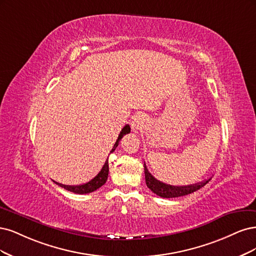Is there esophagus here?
<instances>
[{"label":"esophagus","instance_id":"esophagus-1","mask_svg":"<svg viewBox=\"0 0 256 256\" xmlns=\"http://www.w3.org/2000/svg\"><path fill=\"white\" fill-rule=\"evenodd\" d=\"M146 126V118L144 114H137V116L132 120L130 128L134 132H142Z\"/></svg>","mask_w":256,"mask_h":256}]
</instances>
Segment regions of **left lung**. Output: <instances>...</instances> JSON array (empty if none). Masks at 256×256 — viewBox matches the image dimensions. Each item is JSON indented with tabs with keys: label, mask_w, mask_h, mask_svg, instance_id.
<instances>
[{
	"label": "left lung",
	"mask_w": 256,
	"mask_h": 256,
	"mask_svg": "<svg viewBox=\"0 0 256 256\" xmlns=\"http://www.w3.org/2000/svg\"><path fill=\"white\" fill-rule=\"evenodd\" d=\"M144 176H146V184L148 188H150L151 190L162 198H178L186 196L189 194H192L196 192L198 189H200L204 185L208 184L210 178L205 180L203 182L196 183L194 185H187V186H172L164 184L160 180H156L151 173L148 170L146 164H144Z\"/></svg>",
	"instance_id": "8db88e82"
}]
</instances>
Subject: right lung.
<instances>
[{"mask_svg":"<svg viewBox=\"0 0 256 256\" xmlns=\"http://www.w3.org/2000/svg\"><path fill=\"white\" fill-rule=\"evenodd\" d=\"M130 132V128L128 124H126L124 128L121 130L120 134L118 136L117 142H116V144H114V148L112 149L110 153H112L114 150H116V148L118 146L121 138L124 136L126 134H128ZM108 171H110V169H108V158H107V160H106V162L104 164V166L102 167L101 171L98 172V174L92 180H90L89 182H87L85 184L76 185V186H70V185H62V184H60V183H57V182H55V183L57 185H60V187L64 188L66 190L74 192V194H89V192H92L96 190L98 188H100L101 186H103L106 183L107 178H108Z\"/></svg>","mask_w":256,"mask_h":256,"instance_id":"obj_1","label":"right lung"}]
</instances>
